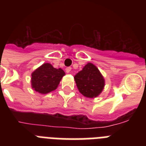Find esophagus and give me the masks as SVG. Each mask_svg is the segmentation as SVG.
Wrapping results in <instances>:
<instances>
[{"label":"esophagus","instance_id":"34e87169","mask_svg":"<svg viewBox=\"0 0 146 146\" xmlns=\"http://www.w3.org/2000/svg\"><path fill=\"white\" fill-rule=\"evenodd\" d=\"M71 70H72V68H71V67H67L66 69V73H69V72H71Z\"/></svg>","mask_w":146,"mask_h":146}]
</instances>
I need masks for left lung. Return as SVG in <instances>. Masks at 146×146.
<instances>
[{
    "mask_svg": "<svg viewBox=\"0 0 146 146\" xmlns=\"http://www.w3.org/2000/svg\"><path fill=\"white\" fill-rule=\"evenodd\" d=\"M80 93L87 98H96L102 92L105 80L97 67L88 63L74 77Z\"/></svg>",
    "mask_w": 146,
    "mask_h": 146,
    "instance_id": "left-lung-1",
    "label": "left lung"
}]
</instances>
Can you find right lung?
Here are the masks:
<instances>
[{
	"mask_svg": "<svg viewBox=\"0 0 146 146\" xmlns=\"http://www.w3.org/2000/svg\"><path fill=\"white\" fill-rule=\"evenodd\" d=\"M62 69H55L49 63H45L31 74V88L39 94H47L57 88L65 75Z\"/></svg>",
	"mask_w": 146,
	"mask_h": 146,
	"instance_id": "obj_1",
	"label": "right lung"
}]
</instances>
